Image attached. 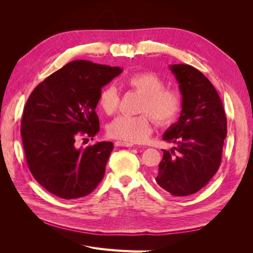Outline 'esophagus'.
Returning <instances> with one entry per match:
<instances>
[{
    "label": "esophagus",
    "instance_id": "34e87169",
    "mask_svg": "<svg viewBox=\"0 0 253 253\" xmlns=\"http://www.w3.org/2000/svg\"><path fill=\"white\" fill-rule=\"evenodd\" d=\"M115 145L116 147H133L132 142H126V141H116L115 142Z\"/></svg>",
    "mask_w": 253,
    "mask_h": 253
}]
</instances>
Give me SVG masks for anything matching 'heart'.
I'll use <instances>...</instances> for the list:
<instances>
[{
    "instance_id": "heart-1",
    "label": "heart",
    "mask_w": 253,
    "mask_h": 253,
    "mask_svg": "<svg viewBox=\"0 0 253 253\" xmlns=\"http://www.w3.org/2000/svg\"><path fill=\"white\" fill-rule=\"evenodd\" d=\"M125 85L142 95L137 116L120 115L113 120L108 133L113 138L127 142H142L152 131V120L157 126L172 124L181 110L182 97L179 90L165 87L162 77L153 72H140L129 75ZM120 97L117 89L110 85L99 95L98 104L106 115H113L119 108Z\"/></svg>"
}]
</instances>
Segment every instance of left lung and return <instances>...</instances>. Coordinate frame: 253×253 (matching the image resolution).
<instances>
[{
    "label": "left lung",
    "instance_id": "1",
    "mask_svg": "<svg viewBox=\"0 0 253 253\" xmlns=\"http://www.w3.org/2000/svg\"><path fill=\"white\" fill-rule=\"evenodd\" d=\"M179 83L182 109L163 139L176 147L164 151L155 173L158 185L174 196L198 192L218 170L227 118L218 93L206 76L187 64L170 65Z\"/></svg>",
    "mask_w": 253,
    "mask_h": 253
}]
</instances>
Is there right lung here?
Here are the masks:
<instances>
[{"label":"right lung","mask_w":253,"mask_h":253,"mask_svg":"<svg viewBox=\"0 0 253 253\" xmlns=\"http://www.w3.org/2000/svg\"><path fill=\"white\" fill-rule=\"evenodd\" d=\"M118 66L76 60L38 84L23 110L21 136L28 169L48 192L75 200L93 192L104 176L113 142L78 147L99 132L95 112L101 88Z\"/></svg>","instance_id":"1"}]
</instances>
